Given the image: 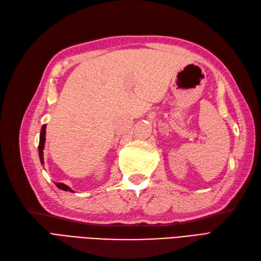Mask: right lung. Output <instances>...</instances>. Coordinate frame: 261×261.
Instances as JSON below:
<instances>
[{"mask_svg": "<svg viewBox=\"0 0 261 261\" xmlns=\"http://www.w3.org/2000/svg\"><path fill=\"white\" fill-rule=\"evenodd\" d=\"M45 136H46V124H44V125L42 126L41 135H39L38 154H39V160H41V163H42V164H44V156H43L44 152H43V150H44V146H45V140H46ZM56 186H57L58 189H61V190H63V191H67V192H73V191H72V190L69 188V186H67V185H65V184H63V183H56Z\"/></svg>", "mask_w": 261, "mask_h": 261, "instance_id": "obj_1", "label": "right lung"}]
</instances>
